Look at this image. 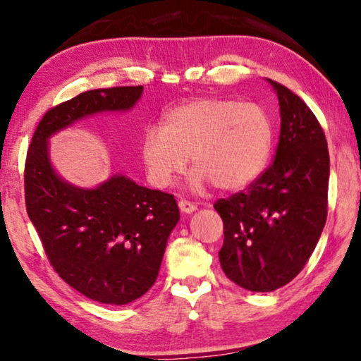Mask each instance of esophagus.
<instances>
[{
    "label": "esophagus",
    "mask_w": 361,
    "mask_h": 361,
    "mask_svg": "<svg viewBox=\"0 0 361 361\" xmlns=\"http://www.w3.org/2000/svg\"><path fill=\"white\" fill-rule=\"evenodd\" d=\"M178 207H180V210L183 212V214H192V212L197 209L196 204H192L190 201H180L178 202Z\"/></svg>",
    "instance_id": "34e87169"
}]
</instances>
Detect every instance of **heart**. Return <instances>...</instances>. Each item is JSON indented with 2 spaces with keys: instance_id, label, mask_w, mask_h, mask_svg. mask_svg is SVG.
<instances>
[{
  "instance_id": "heart-1",
  "label": "heart",
  "mask_w": 361,
  "mask_h": 361,
  "mask_svg": "<svg viewBox=\"0 0 361 361\" xmlns=\"http://www.w3.org/2000/svg\"><path fill=\"white\" fill-rule=\"evenodd\" d=\"M273 136V122L262 106L199 98L165 114L162 128L145 131L141 159L159 188L173 185L191 157L194 190L212 183L219 191H238L265 170Z\"/></svg>"
}]
</instances>
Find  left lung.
Segmentation results:
<instances>
[{"instance_id":"1","label":"left lung","mask_w":361,"mask_h":361,"mask_svg":"<svg viewBox=\"0 0 361 361\" xmlns=\"http://www.w3.org/2000/svg\"><path fill=\"white\" fill-rule=\"evenodd\" d=\"M279 101L273 164L247 190L215 202L225 241L220 265L233 283L271 293L302 271L328 215L329 152L322 125L299 96L267 78Z\"/></svg>"}]
</instances>
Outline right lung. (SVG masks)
<instances>
[{"label": "right lung", "instance_id": "add662e5", "mask_svg": "<svg viewBox=\"0 0 361 361\" xmlns=\"http://www.w3.org/2000/svg\"><path fill=\"white\" fill-rule=\"evenodd\" d=\"M142 87L91 90L44 114L25 160V205L57 274L109 305L130 304L156 283L170 233L180 220L171 194L140 186L122 173L80 188L54 170L49 138L78 120L125 112Z\"/></svg>", "mask_w": 361, "mask_h": 361}]
</instances>
